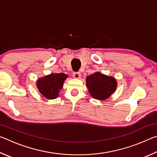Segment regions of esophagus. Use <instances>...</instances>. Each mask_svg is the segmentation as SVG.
Wrapping results in <instances>:
<instances>
[{"mask_svg": "<svg viewBox=\"0 0 157 157\" xmlns=\"http://www.w3.org/2000/svg\"><path fill=\"white\" fill-rule=\"evenodd\" d=\"M73 76L74 78L79 79L81 77V74H80V73H79V72H75V73H73Z\"/></svg>", "mask_w": 157, "mask_h": 157, "instance_id": "esophagus-1", "label": "esophagus"}]
</instances>
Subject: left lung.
<instances>
[{"label":"left lung","instance_id":"obj_1","mask_svg":"<svg viewBox=\"0 0 157 157\" xmlns=\"http://www.w3.org/2000/svg\"><path fill=\"white\" fill-rule=\"evenodd\" d=\"M86 84L92 98L98 100L108 99L114 94L118 86L115 78L100 72H95L87 76Z\"/></svg>","mask_w":157,"mask_h":157}]
</instances>
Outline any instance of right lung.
<instances>
[{"instance_id":"right-lung-1","label":"right lung","mask_w":157,"mask_h":157,"mask_svg":"<svg viewBox=\"0 0 157 157\" xmlns=\"http://www.w3.org/2000/svg\"><path fill=\"white\" fill-rule=\"evenodd\" d=\"M67 78L68 75L63 73H50L37 79L36 87L44 97L48 100L55 99L59 96L63 82Z\"/></svg>"}]
</instances>
